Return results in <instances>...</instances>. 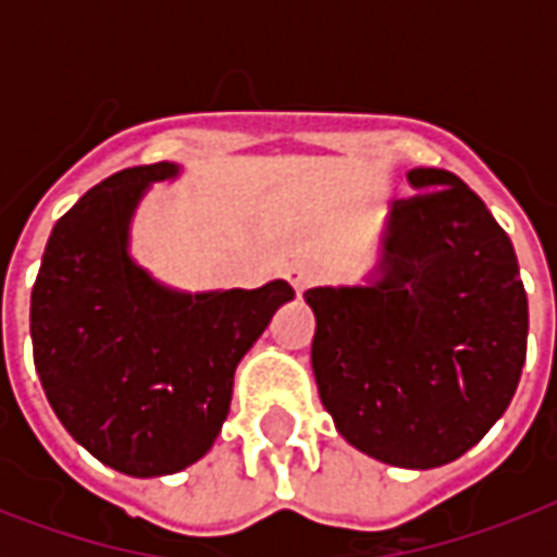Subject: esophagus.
Masks as SVG:
<instances>
[{"mask_svg": "<svg viewBox=\"0 0 557 557\" xmlns=\"http://www.w3.org/2000/svg\"><path fill=\"white\" fill-rule=\"evenodd\" d=\"M314 277H318V274H314L312 265H306V262H295V265H288L286 269V280L292 283V288H295L297 295H304L306 288L314 283Z\"/></svg>", "mask_w": 557, "mask_h": 557, "instance_id": "esophagus-1", "label": "esophagus"}]
</instances>
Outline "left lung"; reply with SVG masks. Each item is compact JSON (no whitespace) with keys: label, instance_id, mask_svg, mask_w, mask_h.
<instances>
[{"label":"left lung","instance_id":"obj_1","mask_svg":"<svg viewBox=\"0 0 557 557\" xmlns=\"http://www.w3.org/2000/svg\"><path fill=\"white\" fill-rule=\"evenodd\" d=\"M364 286L306 292L323 407L352 448L440 468L506 413L527 361L529 304L515 248L448 170L407 173Z\"/></svg>","mask_w":557,"mask_h":557}]
</instances>
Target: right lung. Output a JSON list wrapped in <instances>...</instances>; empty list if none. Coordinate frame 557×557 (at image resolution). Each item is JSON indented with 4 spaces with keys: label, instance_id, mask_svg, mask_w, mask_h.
Instances as JSON below:
<instances>
[{
    "label": "right lung",
    "instance_id": "1",
    "mask_svg": "<svg viewBox=\"0 0 557 557\" xmlns=\"http://www.w3.org/2000/svg\"><path fill=\"white\" fill-rule=\"evenodd\" d=\"M159 161L91 187L48 236L30 292L34 364L63 428L103 466L164 476L193 466L227 419L234 372L280 306L286 280L260 288L176 292L129 253V222Z\"/></svg>",
    "mask_w": 557,
    "mask_h": 557
}]
</instances>
